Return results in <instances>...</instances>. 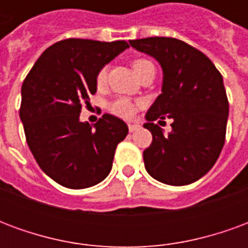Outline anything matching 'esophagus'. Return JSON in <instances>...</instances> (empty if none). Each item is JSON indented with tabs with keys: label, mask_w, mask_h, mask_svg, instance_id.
<instances>
[{
	"label": "esophagus",
	"mask_w": 248,
	"mask_h": 248,
	"mask_svg": "<svg viewBox=\"0 0 248 248\" xmlns=\"http://www.w3.org/2000/svg\"><path fill=\"white\" fill-rule=\"evenodd\" d=\"M140 129V124H129V131L130 133H133L135 130Z\"/></svg>",
	"instance_id": "1"
}]
</instances>
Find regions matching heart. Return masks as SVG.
<instances>
[{"label": "heart", "mask_w": 248, "mask_h": 248, "mask_svg": "<svg viewBox=\"0 0 248 248\" xmlns=\"http://www.w3.org/2000/svg\"><path fill=\"white\" fill-rule=\"evenodd\" d=\"M151 65H153V63H151L150 61H147V60H135V61L133 62V69H134V71L137 73V76H140V71L143 70L145 67H147V66ZM105 81H106V67L101 69L97 76V83L99 86L103 85ZM110 108H111V111H113L114 114H117V115L122 117V118H131L135 113L134 103L131 102V101H129V99H126V98H119L117 101H114V102L111 103Z\"/></svg>", "instance_id": "b5f03b06"}]
</instances>
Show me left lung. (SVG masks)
I'll list each match as a JSON object with an SVG mask.
<instances>
[{
	"instance_id": "left-lung-1",
	"label": "left lung",
	"mask_w": 248,
	"mask_h": 248,
	"mask_svg": "<svg viewBox=\"0 0 248 248\" xmlns=\"http://www.w3.org/2000/svg\"><path fill=\"white\" fill-rule=\"evenodd\" d=\"M131 47L161 65L162 93L146 113L153 142L143 151L146 171L170 186H186L206 175L224 145L229 101L223 78L203 53L169 37L130 41ZM173 119L167 136L158 123Z\"/></svg>"
}]
</instances>
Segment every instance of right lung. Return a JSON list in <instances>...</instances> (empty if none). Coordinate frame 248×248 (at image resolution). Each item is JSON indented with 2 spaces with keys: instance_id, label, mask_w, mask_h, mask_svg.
<instances>
[{
  "instance_id": "1",
  "label": "right lung",
  "mask_w": 248,
  "mask_h": 248,
  "mask_svg": "<svg viewBox=\"0 0 248 248\" xmlns=\"http://www.w3.org/2000/svg\"><path fill=\"white\" fill-rule=\"evenodd\" d=\"M127 47L126 41H60L25 78L19 118L26 142L41 170L61 186L87 188L111 171L127 124L111 114L90 124L81 122L79 114L82 103L97 92L99 70Z\"/></svg>"
}]
</instances>
